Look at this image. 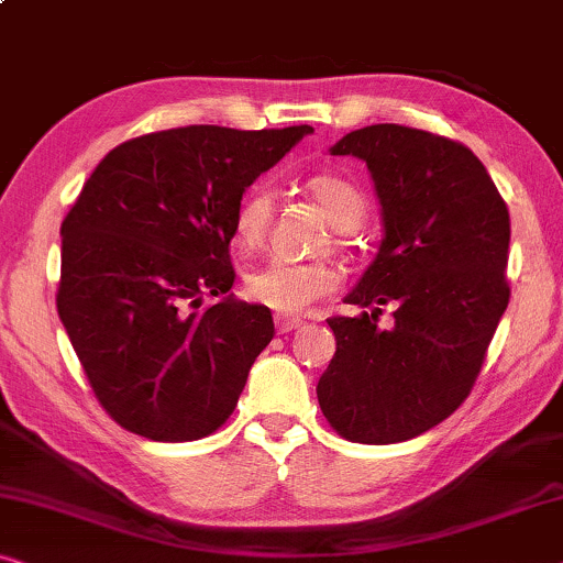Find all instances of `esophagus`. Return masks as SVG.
Wrapping results in <instances>:
<instances>
[{
  "label": "esophagus",
  "mask_w": 563,
  "mask_h": 563,
  "mask_svg": "<svg viewBox=\"0 0 563 563\" xmlns=\"http://www.w3.org/2000/svg\"><path fill=\"white\" fill-rule=\"evenodd\" d=\"M300 327H303V321L296 319V316H285V313L275 316V329H278V334H290V331H296Z\"/></svg>",
  "instance_id": "obj_1"
}]
</instances>
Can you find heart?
Segmentation results:
<instances>
[{"mask_svg":"<svg viewBox=\"0 0 563 563\" xmlns=\"http://www.w3.org/2000/svg\"><path fill=\"white\" fill-rule=\"evenodd\" d=\"M306 188L327 213L329 224L339 232H354L364 221V199L350 180L331 176V173H319L306 180ZM273 211L275 199L271 188L255 186L242 196L232 221L236 250L255 252L263 247L273 224ZM339 285H342V275L323 260H308V263L271 260L247 273L244 292L250 300L273 308V311L300 313L316 300L331 296Z\"/></svg>","mask_w":563,"mask_h":563,"instance_id":"heart-1","label":"heart"}]
</instances>
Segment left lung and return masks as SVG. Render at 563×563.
I'll return each mask as SVG.
<instances>
[{
  "instance_id": "1",
  "label": "left lung",
  "mask_w": 563,
  "mask_h": 563,
  "mask_svg": "<svg viewBox=\"0 0 563 563\" xmlns=\"http://www.w3.org/2000/svg\"><path fill=\"white\" fill-rule=\"evenodd\" d=\"M367 163L385 240L334 316L336 354L319 406L339 437L398 443L439 426L477 383L510 300V213L462 142L402 124L354 130L331 147ZM396 306L390 328L376 321Z\"/></svg>"
}]
</instances>
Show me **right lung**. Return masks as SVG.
I'll return each mask as SVG.
<instances>
[{"instance_id":"obj_1","label":"right lung","mask_w":563,"mask_h":563,"mask_svg":"<svg viewBox=\"0 0 563 563\" xmlns=\"http://www.w3.org/2000/svg\"><path fill=\"white\" fill-rule=\"evenodd\" d=\"M313 126L150 132L97 165L60 224L55 303L101 408L153 441L224 426L275 334L271 308L227 296L234 211ZM203 295L220 303L200 308Z\"/></svg>"}]
</instances>
